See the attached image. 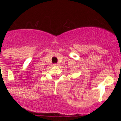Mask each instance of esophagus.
<instances>
[{"instance_id": "obj_1", "label": "esophagus", "mask_w": 121, "mask_h": 121, "mask_svg": "<svg viewBox=\"0 0 121 121\" xmlns=\"http://www.w3.org/2000/svg\"><path fill=\"white\" fill-rule=\"evenodd\" d=\"M54 65H55V66H58V64H55Z\"/></svg>"}]
</instances>
